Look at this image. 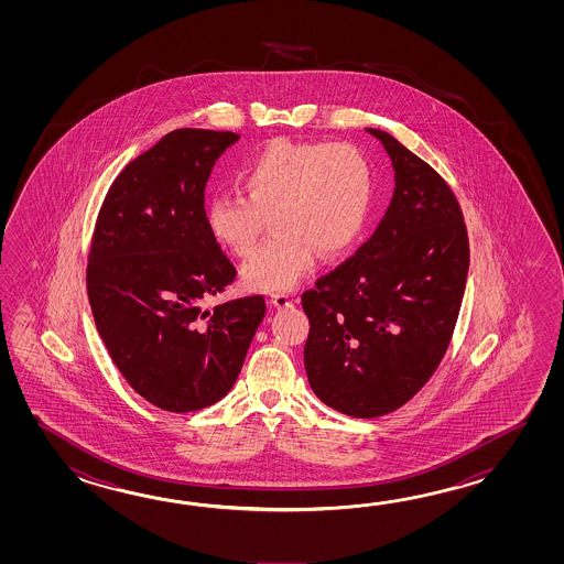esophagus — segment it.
<instances>
[{
    "mask_svg": "<svg viewBox=\"0 0 564 564\" xmlns=\"http://www.w3.org/2000/svg\"><path fill=\"white\" fill-rule=\"evenodd\" d=\"M270 302L276 306L278 311H284V308H292L294 306V299L288 296L284 292H276L270 296Z\"/></svg>",
    "mask_w": 564,
    "mask_h": 564,
    "instance_id": "1",
    "label": "esophagus"
}]
</instances>
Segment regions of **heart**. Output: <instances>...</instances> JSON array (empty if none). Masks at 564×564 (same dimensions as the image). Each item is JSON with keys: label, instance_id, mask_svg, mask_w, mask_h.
<instances>
[{"label": "heart", "instance_id": "b5f03b06", "mask_svg": "<svg viewBox=\"0 0 564 564\" xmlns=\"http://www.w3.org/2000/svg\"><path fill=\"white\" fill-rule=\"evenodd\" d=\"M236 181L245 195H212L205 221L224 248L243 258L272 217L276 231L243 265L253 290L299 286L321 252H347L371 209V165L350 143L274 139L236 171Z\"/></svg>", "mask_w": 564, "mask_h": 564}]
</instances>
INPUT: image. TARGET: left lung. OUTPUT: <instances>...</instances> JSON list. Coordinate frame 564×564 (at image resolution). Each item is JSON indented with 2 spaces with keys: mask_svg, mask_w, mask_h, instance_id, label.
<instances>
[{
  "mask_svg": "<svg viewBox=\"0 0 564 564\" xmlns=\"http://www.w3.org/2000/svg\"><path fill=\"white\" fill-rule=\"evenodd\" d=\"M367 131L393 161V199L357 253L302 294L312 391L360 420L395 411L430 381L469 268L468 229L444 177L389 132Z\"/></svg>",
  "mask_w": 564,
  "mask_h": 564,
  "instance_id": "obj_1",
  "label": "left lung"
}]
</instances>
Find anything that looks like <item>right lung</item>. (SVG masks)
Listing matches in <instances>:
<instances>
[{"mask_svg":"<svg viewBox=\"0 0 564 564\" xmlns=\"http://www.w3.org/2000/svg\"><path fill=\"white\" fill-rule=\"evenodd\" d=\"M240 134L177 129L112 181L96 217L86 288L120 375L155 408L189 413L229 393L264 296L205 302L236 280L205 221V185Z\"/></svg>","mask_w":564,"mask_h":564,"instance_id":"obj_1","label":"right lung"}]
</instances>
